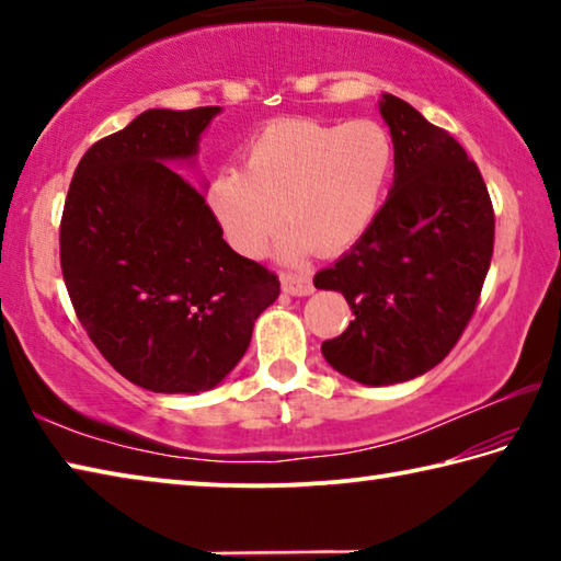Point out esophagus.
<instances>
[{"label": "esophagus", "mask_w": 561, "mask_h": 561, "mask_svg": "<svg viewBox=\"0 0 561 561\" xmlns=\"http://www.w3.org/2000/svg\"><path fill=\"white\" fill-rule=\"evenodd\" d=\"M282 289L294 297H307L314 291V282L304 272H282Z\"/></svg>", "instance_id": "34e87169"}]
</instances>
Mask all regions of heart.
<instances>
[{
    "instance_id": "heart-1",
    "label": "heart",
    "mask_w": 561,
    "mask_h": 561,
    "mask_svg": "<svg viewBox=\"0 0 561 561\" xmlns=\"http://www.w3.org/2000/svg\"><path fill=\"white\" fill-rule=\"evenodd\" d=\"M244 170L222 168L207 203L237 252L254 257L284 220L282 252L354 244L381 210L396 165V140L381 121L282 118L244 148Z\"/></svg>"
}]
</instances>
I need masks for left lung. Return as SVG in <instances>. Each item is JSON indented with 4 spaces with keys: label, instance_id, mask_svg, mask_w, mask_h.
<instances>
[{
    "label": "left lung",
    "instance_id": "8db88e82",
    "mask_svg": "<svg viewBox=\"0 0 561 561\" xmlns=\"http://www.w3.org/2000/svg\"><path fill=\"white\" fill-rule=\"evenodd\" d=\"M381 116L396 140L393 190L358 242L314 277L354 311L321 354L366 386L411 381L450 354L495 247L488 185L458 140L391 93Z\"/></svg>",
    "mask_w": 561,
    "mask_h": 561
}]
</instances>
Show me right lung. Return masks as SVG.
Returning a JSON list of instances; mask_svg holds the SVG:
<instances>
[{
    "label": "right lung",
    "instance_id": "add662e5",
    "mask_svg": "<svg viewBox=\"0 0 561 561\" xmlns=\"http://www.w3.org/2000/svg\"><path fill=\"white\" fill-rule=\"evenodd\" d=\"M217 111L140 113L87 150L64 203L76 317L123 378L156 393L215 388L279 297L277 274L237 254L201 190L168 165L197 153Z\"/></svg>",
    "mask_w": 561,
    "mask_h": 561
}]
</instances>
